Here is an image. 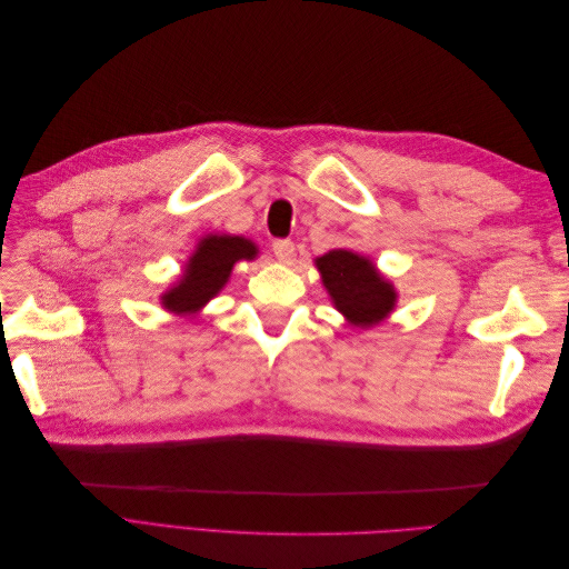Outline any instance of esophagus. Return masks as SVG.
I'll use <instances>...</instances> for the list:
<instances>
[{"label": "esophagus", "mask_w": 569, "mask_h": 569, "mask_svg": "<svg viewBox=\"0 0 569 569\" xmlns=\"http://www.w3.org/2000/svg\"><path fill=\"white\" fill-rule=\"evenodd\" d=\"M295 244L289 242V239H278V242L272 244V253L278 258L280 263H291V258H295Z\"/></svg>", "instance_id": "34e87169"}]
</instances>
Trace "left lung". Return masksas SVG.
<instances>
[{"label":"left lung","mask_w":569,"mask_h":569,"mask_svg":"<svg viewBox=\"0 0 569 569\" xmlns=\"http://www.w3.org/2000/svg\"><path fill=\"white\" fill-rule=\"evenodd\" d=\"M316 268L332 306L349 327L370 330L393 313L399 291L370 256L353 249H332L316 258Z\"/></svg>","instance_id":"obj_1"}]
</instances>
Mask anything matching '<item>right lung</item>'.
Wrapping results in <instances>:
<instances>
[{"label":"right lung","instance_id":"obj_1","mask_svg":"<svg viewBox=\"0 0 569 569\" xmlns=\"http://www.w3.org/2000/svg\"><path fill=\"white\" fill-rule=\"evenodd\" d=\"M258 247L244 234L211 232L199 237L194 251L187 256L178 280L159 297L161 308L184 320L201 316L211 299L230 282L232 268L239 261H256Z\"/></svg>","mask_w":569,"mask_h":569}]
</instances>
